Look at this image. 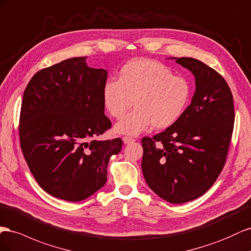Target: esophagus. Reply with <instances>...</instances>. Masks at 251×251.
Returning <instances> with one entry per match:
<instances>
[{
  "label": "esophagus",
  "instance_id": "obj_1",
  "mask_svg": "<svg viewBox=\"0 0 251 251\" xmlns=\"http://www.w3.org/2000/svg\"><path fill=\"white\" fill-rule=\"evenodd\" d=\"M135 140L132 139V138H129V137H124L123 138V142L125 143V144H130V143H133Z\"/></svg>",
  "mask_w": 251,
  "mask_h": 251
}]
</instances>
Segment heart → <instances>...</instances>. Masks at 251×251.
<instances>
[{"instance_id":"b5f03b06","label":"heart","mask_w":251,"mask_h":251,"mask_svg":"<svg viewBox=\"0 0 251 251\" xmlns=\"http://www.w3.org/2000/svg\"><path fill=\"white\" fill-rule=\"evenodd\" d=\"M103 103L111 116L120 119L114 126L120 134L138 135L150 126L165 129L180 120L191 98V85L183 76L175 75L166 65L148 59L128 62L118 80L103 86Z\"/></svg>"}]
</instances>
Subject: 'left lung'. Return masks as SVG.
Returning <instances> with one entry per match:
<instances>
[{"label": "left lung", "mask_w": 251, "mask_h": 251, "mask_svg": "<svg viewBox=\"0 0 251 251\" xmlns=\"http://www.w3.org/2000/svg\"><path fill=\"white\" fill-rule=\"evenodd\" d=\"M171 59L193 75L196 91L180 120L142 139V171L157 196L182 204L203 196L223 169L234 109L230 88L216 70L192 58Z\"/></svg>", "instance_id": "8db88e82"}]
</instances>
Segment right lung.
<instances>
[{
	"label": "right lung",
	"instance_id": "1",
	"mask_svg": "<svg viewBox=\"0 0 251 251\" xmlns=\"http://www.w3.org/2000/svg\"><path fill=\"white\" fill-rule=\"evenodd\" d=\"M105 69L86 56L42 69L28 83L20 116L21 148L35 181L49 195L78 202L107 181L109 157L121 151L120 138L97 139L111 126L105 116Z\"/></svg>",
	"mask_w": 251,
	"mask_h": 251
}]
</instances>
